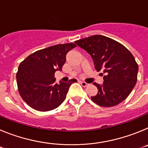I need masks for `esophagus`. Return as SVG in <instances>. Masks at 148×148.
Instances as JSON below:
<instances>
[{
  "instance_id": "1",
  "label": "esophagus",
  "mask_w": 148,
  "mask_h": 148,
  "mask_svg": "<svg viewBox=\"0 0 148 148\" xmlns=\"http://www.w3.org/2000/svg\"><path fill=\"white\" fill-rule=\"evenodd\" d=\"M80 83H81V84H82V87H86L89 85V84L86 83V82H81Z\"/></svg>"
}]
</instances>
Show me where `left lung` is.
Masks as SVG:
<instances>
[{
    "label": "left lung",
    "mask_w": 148,
    "mask_h": 148,
    "mask_svg": "<svg viewBox=\"0 0 148 148\" xmlns=\"http://www.w3.org/2000/svg\"><path fill=\"white\" fill-rule=\"evenodd\" d=\"M93 60L95 70L101 71L104 83H92L98 93L91 96L101 107H113L130 95L137 82L138 66L135 58L125 46L104 35H95L75 41Z\"/></svg>",
    "instance_id": "1"
}]
</instances>
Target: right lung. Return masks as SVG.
I'll return each instance as SVG.
<instances>
[{
	"instance_id": "1",
	"label": "right lung",
	"mask_w": 148,
	"mask_h": 148,
	"mask_svg": "<svg viewBox=\"0 0 148 148\" xmlns=\"http://www.w3.org/2000/svg\"><path fill=\"white\" fill-rule=\"evenodd\" d=\"M75 47L73 43L52 46L36 51L21 62L16 74L18 92L29 107L46 112L57 108L65 100L70 85L77 80L56 84L55 73L62 70L66 53Z\"/></svg>"
}]
</instances>
